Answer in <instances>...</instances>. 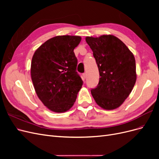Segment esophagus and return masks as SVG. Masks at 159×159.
Segmentation results:
<instances>
[{
	"mask_svg": "<svg viewBox=\"0 0 159 159\" xmlns=\"http://www.w3.org/2000/svg\"><path fill=\"white\" fill-rule=\"evenodd\" d=\"M86 75H87V74H86V73H84V74H83L82 76H83L84 80H85V78H86Z\"/></svg>",
	"mask_w": 159,
	"mask_h": 159,
	"instance_id": "1",
	"label": "esophagus"
}]
</instances>
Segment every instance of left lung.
I'll return each mask as SVG.
<instances>
[{
  "label": "left lung",
  "instance_id": "left-lung-1",
  "mask_svg": "<svg viewBox=\"0 0 159 159\" xmlns=\"http://www.w3.org/2000/svg\"><path fill=\"white\" fill-rule=\"evenodd\" d=\"M85 40L93 51L99 73L98 85L91 89V95L103 109H116L127 98L135 84L134 57L126 45L113 35L88 36Z\"/></svg>",
  "mask_w": 159,
  "mask_h": 159
}]
</instances>
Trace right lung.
Returning <instances> with one entry per match:
<instances>
[{
    "mask_svg": "<svg viewBox=\"0 0 159 159\" xmlns=\"http://www.w3.org/2000/svg\"><path fill=\"white\" fill-rule=\"evenodd\" d=\"M78 36H57L36 50L31 63V78L38 97L54 112L62 113L74 104L83 81L77 72L74 50Z\"/></svg>",
    "mask_w": 159,
    "mask_h": 159,
    "instance_id": "1",
    "label": "right lung"
}]
</instances>
